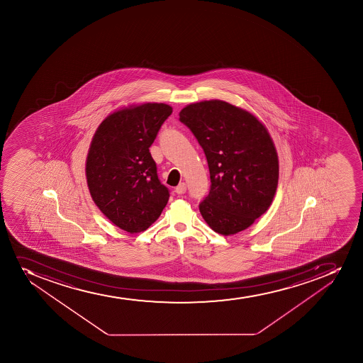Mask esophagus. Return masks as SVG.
<instances>
[{
  "label": "esophagus",
  "instance_id": "esophagus-1",
  "mask_svg": "<svg viewBox=\"0 0 363 363\" xmlns=\"http://www.w3.org/2000/svg\"><path fill=\"white\" fill-rule=\"evenodd\" d=\"M187 191V184L182 182V184H179L177 187L175 188L176 194L182 195L184 194Z\"/></svg>",
  "mask_w": 363,
  "mask_h": 363
}]
</instances>
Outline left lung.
Instances as JSON below:
<instances>
[{
  "mask_svg": "<svg viewBox=\"0 0 363 363\" xmlns=\"http://www.w3.org/2000/svg\"><path fill=\"white\" fill-rule=\"evenodd\" d=\"M179 121L205 151L211 189L199 205L216 233L246 230L269 209L279 177L278 155L269 131L255 116L223 101L187 105Z\"/></svg>",
  "mask_w": 363,
  "mask_h": 363,
  "instance_id": "left-lung-1",
  "label": "left lung"
}]
</instances>
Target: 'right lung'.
<instances>
[{"instance_id": "add662e5", "label": "right lung", "mask_w": 363, "mask_h": 363, "mask_svg": "<svg viewBox=\"0 0 363 363\" xmlns=\"http://www.w3.org/2000/svg\"><path fill=\"white\" fill-rule=\"evenodd\" d=\"M172 112L163 103L118 110L101 122L91 142L86 179L92 200L129 233L149 228L168 202L149 147Z\"/></svg>"}]
</instances>
